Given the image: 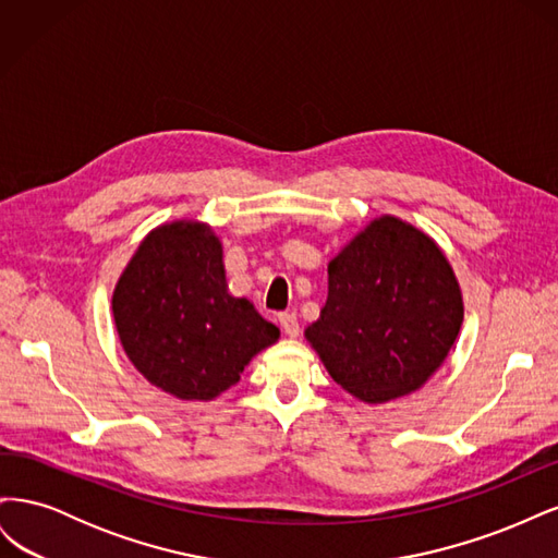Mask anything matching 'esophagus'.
Listing matches in <instances>:
<instances>
[{"mask_svg":"<svg viewBox=\"0 0 558 558\" xmlns=\"http://www.w3.org/2000/svg\"><path fill=\"white\" fill-rule=\"evenodd\" d=\"M279 324L283 328V332L289 337H298L300 335V324H298V316L293 312H281L279 314Z\"/></svg>","mask_w":558,"mask_h":558,"instance_id":"1","label":"esophagus"}]
</instances>
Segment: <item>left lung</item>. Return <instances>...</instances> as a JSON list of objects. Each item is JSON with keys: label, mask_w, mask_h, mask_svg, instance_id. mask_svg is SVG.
<instances>
[{"label": "left lung", "mask_w": 558, "mask_h": 558, "mask_svg": "<svg viewBox=\"0 0 558 558\" xmlns=\"http://www.w3.org/2000/svg\"><path fill=\"white\" fill-rule=\"evenodd\" d=\"M461 291L445 253L384 216L328 265V300L305 330L330 377L365 402L412 393L461 330Z\"/></svg>", "instance_id": "left-lung-1"}]
</instances>
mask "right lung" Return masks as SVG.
I'll list each match as a JSON object with an SVG mask.
<instances>
[{
	"label": "right lung",
	"mask_w": 558,
	"mask_h": 558,
	"mask_svg": "<svg viewBox=\"0 0 558 558\" xmlns=\"http://www.w3.org/2000/svg\"><path fill=\"white\" fill-rule=\"evenodd\" d=\"M221 253L205 226H162L142 242L113 291L128 359L181 400L223 393L279 337L246 298L228 293Z\"/></svg>",
	"instance_id": "obj_1"
}]
</instances>
